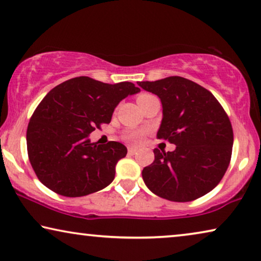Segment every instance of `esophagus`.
<instances>
[{"mask_svg":"<svg viewBox=\"0 0 261 261\" xmlns=\"http://www.w3.org/2000/svg\"><path fill=\"white\" fill-rule=\"evenodd\" d=\"M127 152H129L130 155H135V153H137V149H135V148H129V149H127Z\"/></svg>","mask_w":261,"mask_h":261,"instance_id":"1","label":"esophagus"}]
</instances>
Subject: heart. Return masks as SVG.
<instances>
[{
  "label": "heart",
  "mask_w": 261,
  "mask_h": 261,
  "mask_svg": "<svg viewBox=\"0 0 261 261\" xmlns=\"http://www.w3.org/2000/svg\"><path fill=\"white\" fill-rule=\"evenodd\" d=\"M148 97H151V95H150V94H141L138 97V100H141V99H144V98H148ZM143 136H144V132H143L142 130L131 129V130L125 132V135H124V138H125L126 142L131 143V144H138V143L142 142Z\"/></svg>",
  "instance_id": "b5f03b06"
}]
</instances>
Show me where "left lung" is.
Here are the masks:
<instances>
[{
  "instance_id": "1",
  "label": "left lung",
  "mask_w": 261,
  "mask_h": 261,
  "mask_svg": "<svg viewBox=\"0 0 261 261\" xmlns=\"http://www.w3.org/2000/svg\"><path fill=\"white\" fill-rule=\"evenodd\" d=\"M162 102L157 137L176 145L153 150L155 161L142 171L145 186L157 196L188 202L219 185L229 166L233 130L228 116L208 90L182 76L138 82Z\"/></svg>"
}]
</instances>
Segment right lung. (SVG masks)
I'll return each mask as SVG.
<instances>
[{"label": "right lung", "mask_w": 261, "mask_h": 261, "mask_svg": "<svg viewBox=\"0 0 261 261\" xmlns=\"http://www.w3.org/2000/svg\"><path fill=\"white\" fill-rule=\"evenodd\" d=\"M135 84H105L76 76L50 90L33 113L27 129L29 161L47 188L67 197L85 196L113 181L116 164L126 156L119 142L98 145L89 138L127 95Z\"/></svg>", "instance_id": "1"}]
</instances>
